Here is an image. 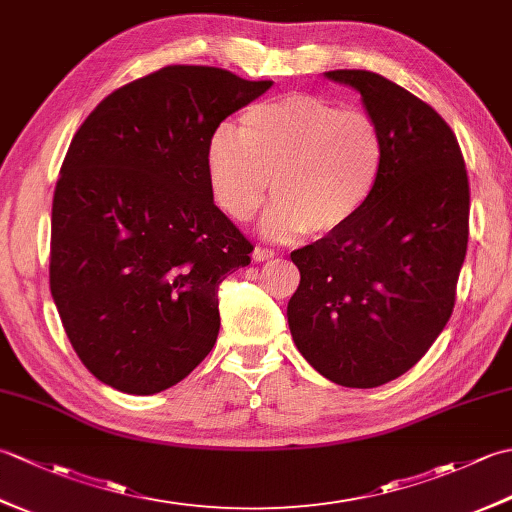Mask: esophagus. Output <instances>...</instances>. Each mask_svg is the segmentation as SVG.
<instances>
[{
  "instance_id": "34e87169",
  "label": "esophagus",
  "mask_w": 512,
  "mask_h": 512,
  "mask_svg": "<svg viewBox=\"0 0 512 512\" xmlns=\"http://www.w3.org/2000/svg\"><path fill=\"white\" fill-rule=\"evenodd\" d=\"M273 257H275V253H273V250H268V248L257 246V248L253 250V259H255L257 264H259V262H268V259H273Z\"/></svg>"
}]
</instances>
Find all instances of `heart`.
<instances>
[{"mask_svg": "<svg viewBox=\"0 0 512 512\" xmlns=\"http://www.w3.org/2000/svg\"><path fill=\"white\" fill-rule=\"evenodd\" d=\"M383 160L372 116L312 94L248 107L237 134L217 129L206 147L215 204L235 222L253 220L273 178L277 200L262 220L270 242L345 231L372 200Z\"/></svg>", "mask_w": 512, "mask_h": 512, "instance_id": "obj_1", "label": "heart"}]
</instances>
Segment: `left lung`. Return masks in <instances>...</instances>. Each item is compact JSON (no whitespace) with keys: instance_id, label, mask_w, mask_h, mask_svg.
Here are the masks:
<instances>
[{"instance_id":"left-lung-1","label":"left lung","mask_w":512,"mask_h":512,"mask_svg":"<svg viewBox=\"0 0 512 512\" xmlns=\"http://www.w3.org/2000/svg\"><path fill=\"white\" fill-rule=\"evenodd\" d=\"M361 94L385 160L345 231L292 250V341L321 376L369 389L402 376L447 325L469 244V178L442 116L367 70L323 72Z\"/></svg>"}]
</instances>
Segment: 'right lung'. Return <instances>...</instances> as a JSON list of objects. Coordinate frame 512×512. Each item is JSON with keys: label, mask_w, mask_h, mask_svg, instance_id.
Returning a JSON list of instances; mask_svg holds the SVG:
<instances>
[{"label": "right lung", "mask_w": 512, "mask_h": 512, "mask_svg": "<svg viewBox=\"0 0 512 512\" xmlns=\"http://www.w3.org/2000/svg\"><path fill=\"white\" fill-rule=\"evenodd\" d=\"M270 85L167 65L112 92L74 134L52 200L50 292L101 383L158 394L213 350L217 288L253 246L213 202L206 147Z\"/></svg>", "instance_id": "add662e5"}]
</instances>
